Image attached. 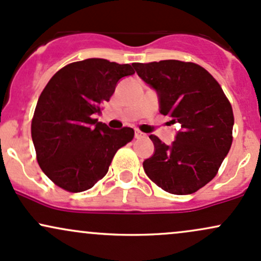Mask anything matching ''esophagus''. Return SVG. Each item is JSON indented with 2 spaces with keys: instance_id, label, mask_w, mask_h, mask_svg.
<instances>
[{
  "instance_id": "34e87169",
  "label": "esophagus",
  "mask_w": 261,
  "mask_h": 261,
  "mask_svg": "<svg viewBox=\"0 0 261 261\" xmlns=\"http://www.w3.org/2000/svg\"><path fill=\"white\" fill-rule=\"evenodd\" d=\"M134 137H136L137 139H140V138H144L145 134L142 133V132H140V130H136V134H134Z\"/></svg>"
}]
</instances>
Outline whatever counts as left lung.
Listing matches in <instances>:
<instances>
[{
  "label": "left lung",
  "mask_w": 261,
  "mask_h": 261,
  "mask_svg": "<svg viewBox=\"0 0 261 261\" xmlns=\"http://www.w3.org/2000/svg\"><path fill=\"white\" fill-rule=\"evenodd\" d=\"M133 67L156 92L159 112L181 125L170 145L149 136L154 154L143 162L145 174L170 194H194L216 176L229 151L232 106L215 77L197 64L162 60Z\"/></svg>",
  "instance_id": "left-lung-1"
}]
</instances>
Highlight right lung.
<instances>
[{
  "label": "right lung",
  "mask_w": 261,
  "mask_h": 261,
  "mask_svg": "<svg viewBox=\"0 0 261 261\" xmlns=\"http://www.w3.org/2000/svg\"><path fill=\"white\" fill-rule=\"evenodd\" d=\"M134 74L129 64L86 59L60 69L40 93L32 121V139L40 169L70 192L91 189L107 174L119 148L129 143V127L111 129L93 117L121 79Z\"/></svg>",
  "instance_id": "1"
}]
</instances>
